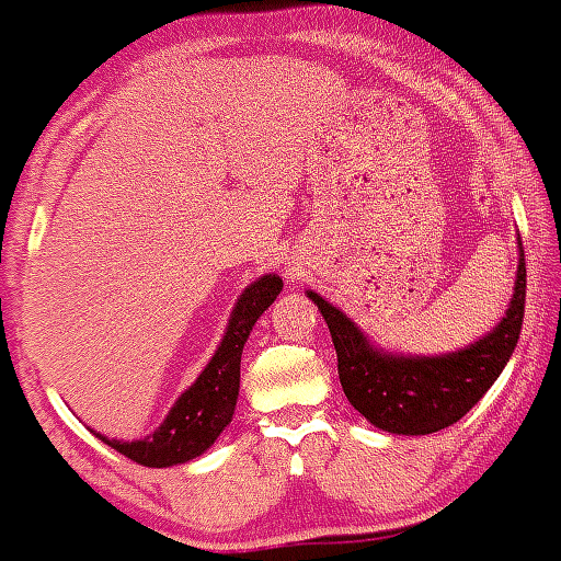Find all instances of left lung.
I'll return each mask as SVG.
<instances>
[{
  "instance_id": "left-lung-1",
  "label": "left lung",
  "mask_w": 561,
  "mask_h": 561,
  "mask_svg": "<svg viewBox=\"0 0 561 561\" xmlns=\"http://www.w3.org/2000/svg\"><path fill=\"white\" fill-rule=\"evenodd\" d=\"M328 322L337 377L348 403L377 428L405 437L434 434L466 416L496 382L513 356L525 314V254L517 239V275L507 312L494 330L466 348L439 356L377 348L348 314L307 291Z\"/></svg>"
}]
</instances>
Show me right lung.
Segmentation results:
<instances>
[{
  "label": "right lung",
  "mask_w": 561,
  "mask_h": 561,
  "mask_svg": "<svg viewBox=\"0 0 561 561\" xmlns=\"http://www.w3.org/2000/svg\"><path fill=\"white\" fill-rule=\"evenodd\" d=\"M280 288V275L267 273L241 291L216 354L199 371L195 382L176 398L174 408L156 432L133 442L108 439L103 434L99 437L116 453H122L124 458L148 468L182 466V462L199 458L220 437V432L231 424L239 398L241 351H244L254 322L260 320L270 304L278 299Z\"/></svg>",
  "instance_id": "add662e5"
}]
</instances>
